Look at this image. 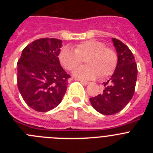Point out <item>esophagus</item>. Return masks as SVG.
<instances>
[{"label":"esophagus","instance_id":"esophagus-1","mask_svg":"<svg viewBox=\"0 0 153 153\" xmlns=\"http://www.w3.org/2000/svg\"><path fill=\"white\" fill-rule=\"evenodd\" d=\"M79 81H80L81 83H83V84H85V85H87L90 83V82L89 81H86V80H83V79H79Z\"/></svg>","mask_w":153,"mask_h":153}]
</instances>
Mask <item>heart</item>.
<instances>
[{
    "label": "heart",
    "instance_id": "obj_1",
    "mask_svg": "<svg viewBox=\"0 0 153 153\" xmlns=\"http://www.w3.org/2000/svg\"><path fill=\"white\" fill-rule=\"evenodd\" d=\"M85 59L86 65L74 71L76 77L83 79L104 78L113 74L116 70L118 57L116 51L106 47L103 42L91 39L76 44L74 50L64 47L60 50L58 60L67 70H73Z\"/></svg>",
    "mask_w": 153,
    "mask_h": 153
}]
</instances>
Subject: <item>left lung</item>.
Listing matches in <instances>:
<instances>
[{"label": "left lung", "mask_w": 153, "mask_h": 153, "mask_svg": "<svg viewBox=\"0 0 153 153\" xmlns=\"http://www.w3.org/2000/svg\"><path fill=\"white\" fill-rule=\"evenodd\" d=\"M118 61L111 78L104 82L101 94L90 98L94 109L101 114L113 115L121 111L134 94L137 65L132 51L122 41L113 38Z\"/></svg>", "instance_id": "left-lung-1"}]
</instances>
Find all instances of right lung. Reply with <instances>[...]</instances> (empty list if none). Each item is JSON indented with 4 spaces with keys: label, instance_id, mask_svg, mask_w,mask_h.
<instances>
[{
    "label": "right lung",
    "instance_id": "add662e5",
    "mask_svg": "<svg viewBox=\"0 0 153 153\" xmlns=\"http://www.w3.org/2000/svg\"><path fill=\"white\" fill-rule=\"evenodd\" d=\"M62 41L40 38L28 44L17 61V87L24 100L37 112H47L61 102L70 76L60 66Z\"/></svg>",
    "mask_w": 153,
    "mask_h": 153
}]
</instances>
